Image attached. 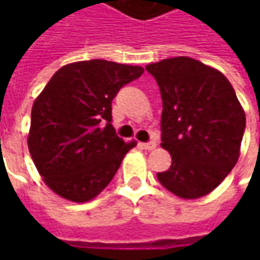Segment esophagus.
I'll list each match as a JSON object with an SVG mask.
<instances>
[{
  "label": "esophagus",
  "mask_w": 260,
  "mask_h": 260,
  "mask_svg": "<svg viewBox=\"0 0 260 260\" xmlns=\"http://www.w3.org/2000/svg\"><path fill=\"white\" fill-rule=\"evenodd\" d=\"M142 146L147 149V150H153L156 147V142L155 140H152V142H146V143H142Z\"/></svg>",
  "instance_id": "obj_1"
}]
</instances>
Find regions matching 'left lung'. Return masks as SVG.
<instances>
[{"label":"left lung","instance_id":"1","mask_svg":"<svg viewBox=\"0 0 260 260\" xmlns=\"http://www.w3.org/2000/svg\"><path fill=\"white\" fill-rule=\"evenodd\" d=\"M162 96L160 140L172 165L157 179L185 200L211 192L239 159L246 115L221 72L179 56L146 66Z\"/></svg>","mask_w":260,"mask_h":260}]
</instances>
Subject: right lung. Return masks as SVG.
<instances>
[{
    "mask_svg": "<svg viewBox=\"0 0 260 260\" xmlns=\"http://www.w3.org/2000/svg\"><path fill=\"white\" fill-rule=\"evenodd\" d=\"M145 72L92 59L60 68L31 108L28 150L56 194L85 203L100 194L136 143L115 135L111 103Z\"/></svg>",
    "mask_w": 260,
    "mask_h": 260,
    "instance_id": "right-lung-1",
    "label": "right lung"
}]
</instances>
